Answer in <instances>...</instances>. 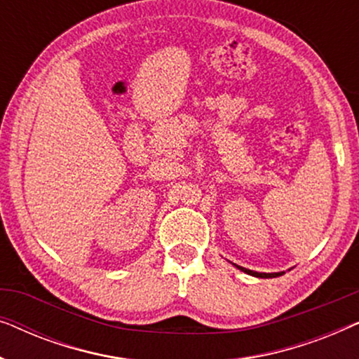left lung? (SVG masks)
<instances>
[{"mask_svg": "<svg viewBox=\"0 0 359 359\" xmlns=\"http://www.w3.org/2000/svg\"><path fill=\"white\" fill-rule=\"evenodd\" d=\"M233 266H237L240 271L250 274V276H255V278H278V276H283L284 271H279V273H258V271H252V269H247L243 266H238V264H233Z\"/></svg>", "mask_w": 359, "mask_h": 359, "instance_id": "8db88e82", "label": "left lung"}]
</instances>
